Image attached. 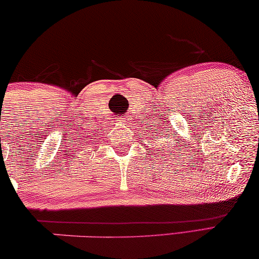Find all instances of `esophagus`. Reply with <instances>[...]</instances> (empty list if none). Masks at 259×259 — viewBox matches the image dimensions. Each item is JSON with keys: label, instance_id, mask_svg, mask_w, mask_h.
Listing matches in <instances>:
<instances>
[{"label": "esophagus", "instance_id": "1", "mask_svg": "<svg viewBox=\"0 0 259 259\" xmlns=\"http://www.w3.org/2000/svg\"><path fill=\"white\" fill-rule=\"evenodd\" d=\"M117 121H118V123L119 124H129V121H128V117H125V116H118L117 118Z\"/></svg>", "mask_w": 259, "mask_h": 259}]
</instances>
